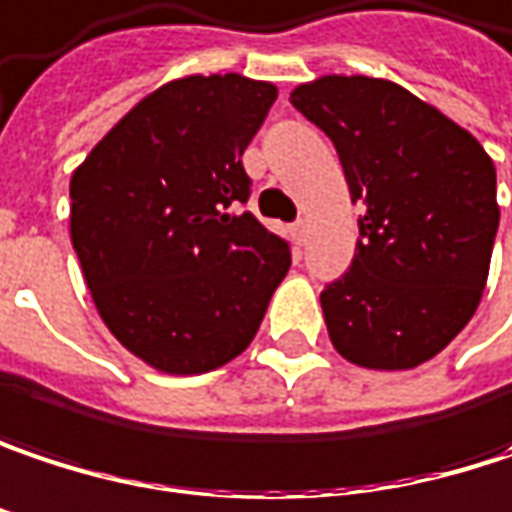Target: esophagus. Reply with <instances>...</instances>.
<instances>
[{"label":"esophagus","mask_w":512,"mask_h":512,"mask_svg":"<svg viewBox=\"0 0 512 512\" xmlns=\"http://www.w3.org/2000/svg\"><path fill=\"white\" fill-rule=\"evenodd\" d=\"M293 237H296L299 246H304V240H307V219H296L293 222Z\"/></svg>","instance_id":"1"}]
</instances>
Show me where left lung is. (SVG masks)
<instances>
[{"instance_id":"left-lung-1","label":"left lung","mask_w":512,"mask_h":512,"mask_svg":"<svg viewBox=\"0 0 512 512\" xmlns=\"http://www.w3.org/2000/svg\"><path fill=\"white\" fill-rule=\"evenodd\" d=\"M334 143L363 208L351 266L322 290L334 349L366 369H413L478 310L498 231L484 146L404 87L325 75L290 96Z\"/></svg>"}]
</instances>
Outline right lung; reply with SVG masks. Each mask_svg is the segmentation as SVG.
<instances>
[{
  "label": "right lung",
  "mask_w": 512,
  "mask_h": 512,
  "mask_svg": "<svg viewBox=\"0 0 512 512\" xmlns=\"http://www.w3.org/2000/svg\"><path fill=\"white\" fill-rule=\"evenodd\" d=\"M278 90L237 72L169 81L72 172L70 234L105 325L169 375L255 340L290 243L252 210L243 152Z\"/></svg>",
  "instance_id": "1"
}]
</instances>
